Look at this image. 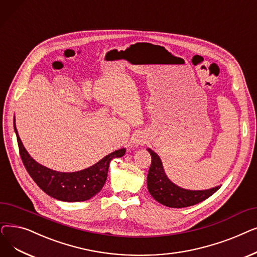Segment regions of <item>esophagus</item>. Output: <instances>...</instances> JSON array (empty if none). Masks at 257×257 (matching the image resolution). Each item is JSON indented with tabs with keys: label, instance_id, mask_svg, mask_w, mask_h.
<instances>
[{
	"label": "esophagus",
	"instance_id": "esophagus-1",
	"mask_svg": "<svg viewBox=\"0 0 257 257\" xmlns=\"http://www.w3.org/2000/svg\"><path fill=\"white\" fill-rule=\"evenodd\" d=\"M145 142V138L143 136L142 133H138L135 135V137L133 138V144L135 146H139V145H142L143 143Z\"/></svg>",
	"mask_w": 257,
	"mask_h": 257
}]
</instances>
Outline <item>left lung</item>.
I'll return each instance as SVG.
<instances>
[{
	"label": "left lung",
	"instance_id": "1",
	"mask_svg": "<svg viewBox=\"0 0 257 257\" xmlns=\"http://www.w3.org/2000/svg\"><path fill=\"white\" fill-rule=\"evenodd\" d=\"M152 156V164L148 175V189L152 197L160 204L172 208H184L208 199L221 186L205 190H190L182 188L170 181L160 157L148 149Z\"/></svg>",
	"mask_w": 257,
	"mask_h": 257
}]
</instances>
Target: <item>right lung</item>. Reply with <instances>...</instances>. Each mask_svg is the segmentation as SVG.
Returning <instances> with one entry per match:
<instances>
[{
  "instance_id": "add662e5",
  "label": "right lung",
  "mask_w": 257,
  "mask_h": 257,
  "mask_svg": "<svg viewBox=\"0 0 257 257\" xmlns=\"http://www.w3.org/2000/svg\"><path fill=\"white\" fill-rule=\"evenodd\" d=\"M14 126L22 161L28 174L48 195L64 202H82L93 198L104 185L109 163L114 158L123 156L126 151L125 149L115 151L102 158L96 164L79 170V172H56V170L48 168L34 160L24 148L16 127L15 119Z\"/></svg>"
}]
</instances>
